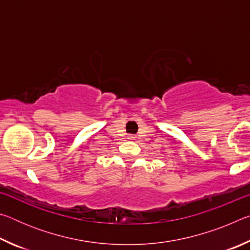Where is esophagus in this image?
<instances>
[{"label": "esophagus", "mask_w": 250, "mask_h": 250, "mask_svg": "<svg viewBox=\"0 0 250 250\" xmlns=\"http://www.w3.org/2000/svg\"><path fill=\"white\" fill-rule=\"evenodd\" d=\"M129 139H131V140H134L135 137H134V135H129Z\"/></svg>", "instance_id": "esophagus-1"}]
</instances>
